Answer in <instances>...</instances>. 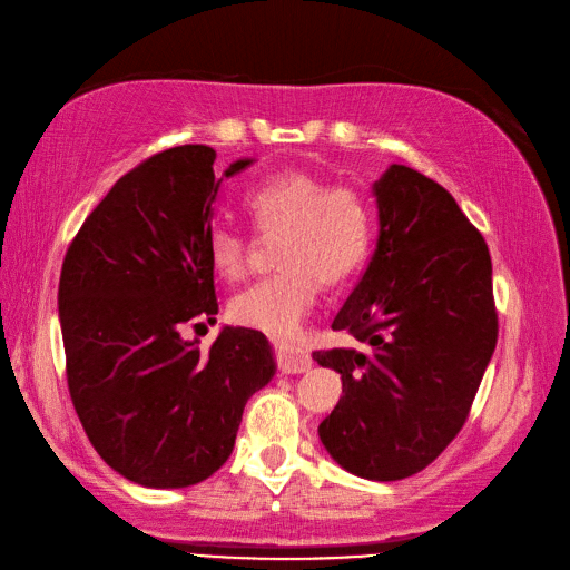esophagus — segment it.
<instances>
[{"instance_id": "1", "label": "esophagus", "mask_w": 570, "mask_h": 570, "mask_svg": "<svg viewBox=\"0 0 570 570\" xmlns=\"http://www.w3.org/2000/svg\"><path fill=\"white\" fill-rule=\"evenodd\" d=\"M312 364H314L312 356H308V352H304L299 347H283L278 352V368L285 375L306 373L308 368H312Z\"/></svg>"}]
</instances>
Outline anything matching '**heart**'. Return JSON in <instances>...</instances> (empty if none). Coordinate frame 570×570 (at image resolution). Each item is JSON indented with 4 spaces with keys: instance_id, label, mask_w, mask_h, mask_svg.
<instances>
[{
    "instance_id": "1",
    "label": "heart",
    "mask_w": 570,
    "mask_h": 570,
    "mask_svg": "<svg viewBox=\"0 0 570 570\" xmlns=\"http://www.w3.org/2000/svg\"><path fill=\"white\" fill-rule=\"evenodd\" d=\"M247 206L258 230L281 235L275 247L281 271L239 289L230 316L268 335H292L314 308L321 281H347L364 262L368 204L354 187L287 168L258 183ZM206 247L220 278L237 281L245 273L252 237L230 220H216Z\"/></svg>"
}]
</instances>
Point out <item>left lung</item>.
<instances>
[{"mask_svg":"<svg viewBox=\"0 0 570 570\" xmlns=\"http://www.w3.org/2000/svg\"><path fill=\"white\" fill-rule=\"evenodd\" d=\"M377 239L333 321L364 350L314 352L342 375L318 438L344 471L402 480L423 471L469 419L494 344L485 239L442 185L402 164L373 183Z\"/></svg>","mask_w":570,"mask_h":570,"instance_id":"8db88e82","label":"left lung"}]
</instances>
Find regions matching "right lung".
<instances>
[{
	"label": "right lung",
	"mask_w": 570,
	"mask_h": 570,
	"mask_svg": "<svg viewBox=\"0 0 570 570\" xmlns=\"http://www.w3.org/2000/svg\"><path fill=\"white\" fill-rule=\"evenodd\" d=\"M216 151L183 145L120 178L63 258L59 321L68 392L97 454L142 488H189L228 461L249 396L275 375L264 333L220 327L209 350L185 323H216L206 237L223 178ZM202 325V323H197Z\"/></svg>",
	"instance_id": "right-lung-1"
}]
</instances>
